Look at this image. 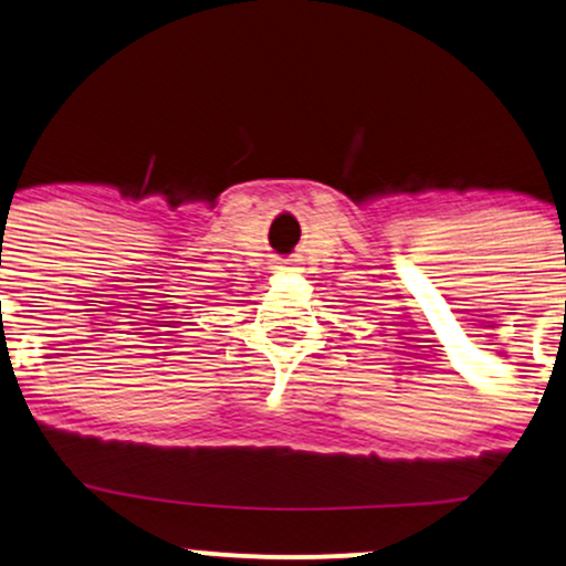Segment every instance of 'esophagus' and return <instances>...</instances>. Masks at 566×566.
I'll return each instance as SVG.
<instances>
[{
    "instance_id": "34e87169",
    "label": "esophagus",
    "mask_w": 566,
    "mask_h": 566,
    "mask_svg": "<svg viewBox=\"0 0 566 566\" xmlns=\"http://www.w3.org/2000/svg\"><path fill=\"white\" fill-rule=\"evenodd\" d=\"M294 268V262H291V259H281V262H277V270H291Z\"/></svg>"
}]
</instances>
